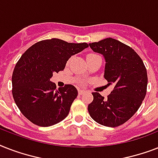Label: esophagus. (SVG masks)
<instances>
[{
  "label": "esophagus",
  "instance_id": "34e87169",
  "mask_svg": "<svg viewBox=\"0 0 158 158\" xmlns=\"http://www.w3.org/2000/svg\"><path fill=\"white\" fill-rule=\"evenodd\" d=\"M87 94V91H85V90H81V89H79V95H83V94Z\"/></svg>",
  "mask_w": 158,
  "mask_h": 158
}]
</instances>
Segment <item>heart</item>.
<instances>
[{"label":"heart","instance_id":"b5f03b06","mask_svg":"<svg viewBox=\"0 0 158 158\" xmlns=\"http://www.w3.org/2000/svg\"><path fill=\"white\" fill-rule=\"evenodd\" d=\"M93 56H95V55H94V54H90V55H89V56H87V59H88V58H89V57Z\"/></svg>","mask_w":158,"mask_h":158}]
</instances>
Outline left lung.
Masks as SVG:
<instances>
[{"label":"left lung","mask_w":158,"mask_h":158,"mask_svg":"<svg viewBox=\"0 0 158 158\" xmlns=\"http://www.w3.org/2000/svg\"><path fill=\"white\" fill-rule=\"evenodd\" d=\"M89 45L103 56L104 78L108 85H114L107 98L93 93L89 115L100 125L116 127L130 120L142 104L147 93V70L135 50L116 39L105 38Z\"/></svg>","instance_id":"left-lung-1"}]
</instances>
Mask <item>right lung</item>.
<instances>
[{
  "instance_id": "add662e5",
  "label": "right lung",
  "mask_w": 158,
  "mask_h": 158,
  "mask_svg": "<svg viewBox=\"0 0 158 158\" xmlns=\"http://www.w3.org/2000/svg\"><path fill=\"white\" fill-rule=\"evenodd\" d=\"M89 45L52 38L28 48L17 62L12 75V94L16 105L32 123L48 127L66 117L78 90L66 84L56 89L50 80L53 73L63 70L68 60Z\"/></svg>"
}]
</instances>
